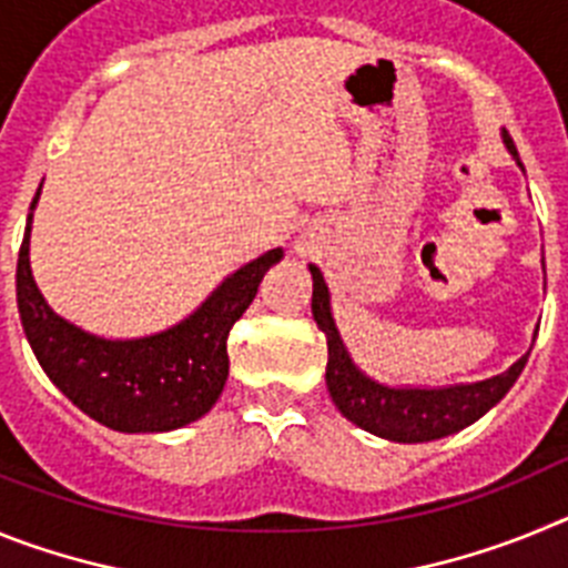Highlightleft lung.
<instances>
[{"label":"left lung","instance_id":"obj_1","mask_svg":"<svg viewBox=\"0 0 568 568\" xmlns=\"http://www.w3.org/2000/svg\"><path fill=\"white\" fill-rule=\"evenodd\" d=\"M506 150L511 159L520 164V155L515 142L506 130H500ZM313 275V318L318 329L327 335V389L333 404L346 420L378 435V438L395 440V444H426L446 435H455L469 424L486 415L491 406L498 404L511 384L524 373L529 353L520 355L515 364L500 375H491L475 384H453V386H389L369 378L346 353L341 341L338 327H335L333 307H329V287L315 264H310ZM538 335V329H535Z\"/></svg>","mask_w":568,"mask_h":568}]
</instances>
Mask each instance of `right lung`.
I'll use <instances>...</instances> for the list:
<instances>
[{"mask_svg":"<svg viewBox=\"0 0 568 568\" xmlns=\"http://www.w3.org/2000/svg\"><path fill=\"white\" fill-rule=\"evenodd\" d=\"M28 227L17 264V304L28 344L59 393L115 433H170L213 409L227 384V335L253 304L258 284L284 258L275 247L230 273L173 327L142 338H102L50 310L30 273Z\"/></svg>","mask_w":568,"mask_h":568,"instance_id":"add662e5","label":"right lung"}]
</instances>
